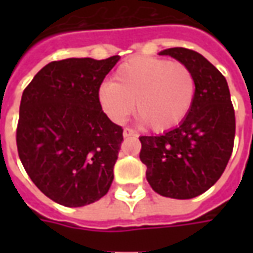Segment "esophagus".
I'll list each match as a JSON object with an SVG mask.
<instances>
[{"label": "esophagus", "instance_id": "obj_1", "mask_svg": "<svg viewBox=\"0 0 253 253\" xmlns=\"http://www.w3.org/2000/svg\"><path fill=\"white\" fill-rule=\"evenodd\" d=\"M138 135H139V134H138V132L135 131V130H132V128H128V127L123 130V137H125V138L138 137Z\"/></svg>", "mask_w": 253, "mask_h": 253}]
</instances>
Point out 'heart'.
Returning <instances> with one entry per match:
<instances>
[{
  "label": "heart",
  "mask_w": 253,
  "mask_h": 253,
  "mask_svg": "<svg viewBox=\"0 0 253 253\" xmlns=\"http://www.w3.org/2000/svg\"><path fill=\"white\" fill-rule=\"evenodd\" d=\"M196 85L187 65L164 58L134 57L116 69L114 83H103L97 100L107 116L123 123L137 103V115L153 131L179 126L190 114Z\"/></svg>",
  "instance_id": "1"
}]
</instances>
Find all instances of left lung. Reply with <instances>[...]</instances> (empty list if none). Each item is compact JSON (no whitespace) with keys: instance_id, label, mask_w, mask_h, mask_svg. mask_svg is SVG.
I'll return each instance as SVG.
<instances>
[{"instance_id":"obj_1","label":"left lung","mask_w":253,"mask_h":253,"mask_svg":"<svg viewBox=\"0 0 253 253\" xmlns=\"http://www.w3.org/2000/svg\"><path fill=\"white\" fill-rule=\"evenodd\" d=\"M190 67L196 85L190 114L163 135L139 137V159L157 194L173 199L201 195L221 177L232 156L236 132L226 80L199 52L173 47L160 52Z\"/></svg>"}]
</instances>
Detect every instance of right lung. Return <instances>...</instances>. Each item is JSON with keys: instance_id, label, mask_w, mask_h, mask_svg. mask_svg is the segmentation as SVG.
Wrapping results in <instances>:
<instances>
[{"instance_id": "1", "label": "right lung", "mask_w": 253, "mask_h": 253, "mask_svg": "<svg viewBox=\"0 0 253 253\" xmlns=\"http://www.w3.org/2000/svg\"><path fill=\"white\" fill-rule=\"evenodd\" d=\"M119 58L54 61L23 92L19 157L35 186L59 205H90L112 184L123 128L103 112L97 89Z\"/></svg>"}]
</instances>
